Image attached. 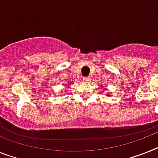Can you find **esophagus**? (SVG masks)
Listing matches in <instances>:
<instances>
[{"label": "esophagus", "instance_id": "esophagus-1", "mask_svg": "<svg viewBox=\"0 0 158 158\" xmlns=\"http://www.w3.org/2000/svg\"><path fill=\"white\" fill-rule=\"evenodd\" d=\"M83 80H84L85 81H89L90 80V78L89 77H85L83 78Z\"/></svg>", "mask_w": 158, "mask_h": 158}]
</instances>
